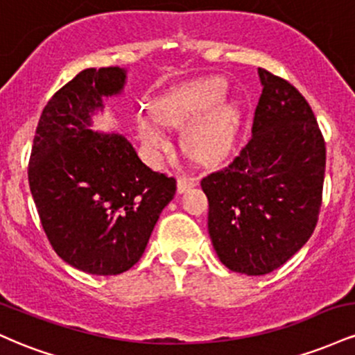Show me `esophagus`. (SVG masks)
<instances>
[{
  "label": "esophagus",
  "mask_w": 355,
  "mask_h": 355,
  "mask_svg": "<svg viewBox=\"0 0 355 355\" xmlns=\"http://www.w3.org/2000/svg\"><path fill=\"white\" fill-rule=\"evenodd\" d=\"M197 185V178L190 177V175H180L178 177V182H177V189L180 193H183V191L193 189V187Z\"/></svg>",
  "instance_id": "obj_1"
}]
</instances>
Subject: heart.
Masks as SVG:
<instances>
[{
	"label": "heart",
	"mask_w": 355,
	"mask_h": 355,
	"mask_svg": "<svg viewBox=\"0 0 355 355\" xmlns=\"http://www.w3.org/2000/svg\"><path fill=\"white\" fill-rule=\"evenodd\" d=\"M225 92L227 81L218 76L193 81L160 96L153 103V115L165 126L185 125L215 107L225 96ZM239 121L240 110L237 105L223 103L211 110L189 130L187 141L190 152L200 160H218L230 148ZM137 128L141 141L155 152H162L168 145L162 130L146 116H138Z\"/></svg>",
	"instance_id": "b5f03b06"
}]
</instances>
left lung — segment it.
<instances>
[{
	"instance_id": "left-lung-1",
	"label": "left lung",
	"mask_w": 355,
	"mask_h": 355,
	"mask_svg": "<svg viewBox=\"0 0 355 355\" xmlns=\"http://www.w3.org/2000/svg\"><path fill=\"white\" fill-rule=\"evenodd\" d=\"M262 95L237 157L202 178L209 234L220 262L266 275L305 245L319 220L325 141L294 85L259 68Z\"/></svg>"
}]
</instances>
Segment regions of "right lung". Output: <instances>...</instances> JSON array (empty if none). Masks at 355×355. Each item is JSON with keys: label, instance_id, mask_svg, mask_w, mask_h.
Here are the masks:
<instances>
[{"label": "right lung", "instance_id": "right-lung-1", "mask_svg": "<svg viewBox=\"0 0 355 355\" xmlns=\"http://www.w3.org/2000/svg\"><path fill=\"white\" fill-rule=\"evenodd\" d=\"M118 67L80 71L51 96L36 126L28 182L53 250L93 275H118L144 255L150 235L177 191L118 133L88 130L101 98L118 95Z\"/></svg>", "mask_w": 355, "mask_h": 355}]
</instances>
